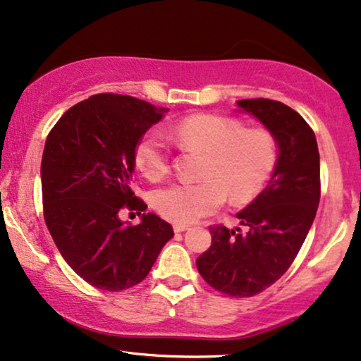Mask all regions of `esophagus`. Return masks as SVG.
Masks as SVG:
<instances>
[{"mask_svg":"<svg viewBox=\"0 0 361 361\" xmlns=\"http://www.w3.org/2000/svg\"><path fill=\"white\" fill-rule=\"evenodd\" d=\"M185 230H189V226H187V225H182V224H176L174 225L176 233H182V231H185Z\"/></svg>","mask_w":361,"mask_h":361,"instance_id":"34e87169","label":"esophagus"}]
</instances>
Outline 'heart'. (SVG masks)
Returning <instances> with one entry per match:
<instances>
[{"mask_svg":"<svg viewBox=\"0 0 361 361\" xmlns=\"http://www.w3.org/2000/svg\"><path fill=\"white\" fill-rule=\"evenodd\" d=\"M174 142L180 149L204 152L195 182H176L154 192L152 205L174 224H194L224 205L226 194L246 202L266 185L278 164L276 136L266 128H245L240 120L221 115H194L161 131H149L135 149L136 167L146 179L161 180L171 167Z\"/></svg>","mask_w":361,"mask_h":361,"instance_id":"1","label":"heart"}]
</instances>
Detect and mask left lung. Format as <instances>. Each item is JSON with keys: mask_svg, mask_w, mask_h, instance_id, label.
Here are the masks:
<instances>
[{"mask_svg": "<svg viewBox=\"0 0 361 361\" xmlns=\"http://www.w3.org/2000/svg\"><path fill=\"white\" fill-rule=\"evenodd\" d=\"M278 140L279 156L264 190L240 212L246 226H210V248L197 258L207 284L231 298H251L274 284L298 256L320 200V157L307 121L269 98L236 102Z\"/></svg>", "mask_w": 361, "mask_h": 361, "instance_id": "left-lung-1", "label": "left lung"}]
</instances>
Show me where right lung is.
I'll use <instances>...</instances> for the list:
<instances>
[{
    "instance_id": "add662e5",
    "label": "right lung",
    "mask_w": 361,
    "mask_h": 361,
    "mask_svg": "<svg viewBox=\"0 0 361 361\" xmlns=\"http://www.w3.org/2000/svg\"><path fill=\"white\" fill-rule=\"evenodd\" d=\"M167 110L135 97L98 93L63 113L46 140L44 220L67 264L88 284L123 290L149 274L172 226L154 214L140 225L121 210L147 209L131 189L135 149Z\"/></svg>"
}]
</instances>
